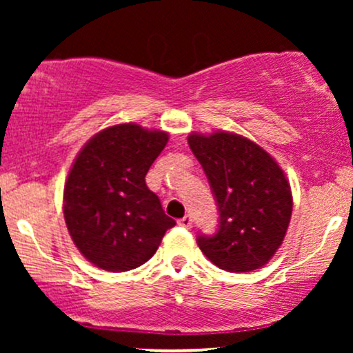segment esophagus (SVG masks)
Wrapping results in <instances>:
<instances>
[{
  "label": "esophagus",
  "instance_id": "34e87169",
  "mask_svg": "<svg viewBox=\"0 0 353 353\" xmlns=\"http://www.w3.org/2000/svg\"><path fill=\"white\" fill-rule=\"evenodd\" d=\"M177 224H179L181 228H184V229L192 228V217H190V214H185L184 217L179 219V222H177Z\"/></svg>",
  "mask_w": 353,
  "mask_h": 353
}]
</instances>
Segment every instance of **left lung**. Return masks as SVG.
I'll list each match as a JSON object with an SVG mask.
<instances>
[{"instance_id":"left-lung-1","label":"left lung","mask_w":353,"mask_h":353,"mask_svg":"<svg viewBox=\"0 0 353 353\" xmlns=\"http://www.w3.org/2000/svg\"><path fill=\"white\" fill-rule=\"evenodd\" d=\"M189 148L208 176L219 212L216 232L197 236L202 254L229 272L267 264L292 216V192L282 169L264 149L230 132L190 134Z\"/></svg>"}]
</instances>
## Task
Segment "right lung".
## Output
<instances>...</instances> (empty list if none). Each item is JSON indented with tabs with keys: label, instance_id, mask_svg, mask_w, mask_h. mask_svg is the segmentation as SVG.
<instances>
[{
	"label": "right lung",
	"instance_id": "add662e5",
	"mask_svg": "<svg viewBox=\"0 0 353 353\" xmlns=\"http://www.w3.org/2000/svg\"><path fill=\"white\" fill-rule=\"evenodd\" d=\"M165 144L168 132L119 124L96 134L76 157L64 185V219L81 254L101 269L143 265L176 225L145 185Z\"/></svg>",
	"mask_w": 353,
	"mask_h": 353
}]
</instances>
